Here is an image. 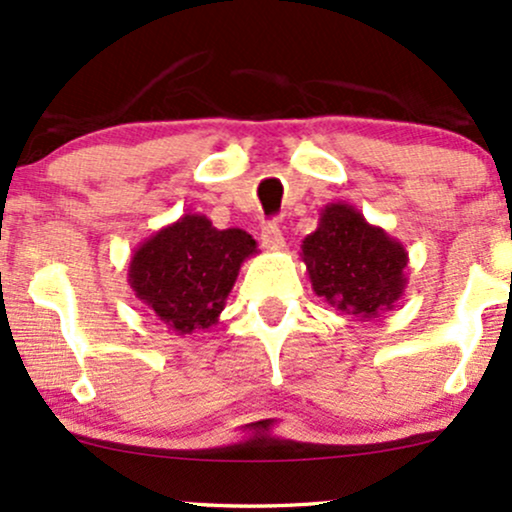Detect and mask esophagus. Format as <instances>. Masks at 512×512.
<instances>
[{"label":"esophagus","instance_id":"1","mask_svg":"<svg viewBox=\"0 0 512 512\" xmlns=\"http://www.w3.org/2000/svg\"><path fill=\"white\" fill-rule=\"evenodd\" d=\"M260 240L262 245L267 250H281L283 248V233L276 224H267L260 233Z\"/></svg>","mask_w":512,"mask_h":512}]
</instances>
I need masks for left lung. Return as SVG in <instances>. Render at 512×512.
Here are the masks:
<instances>
[{
	"mask_svg": "<svg viewBox=\"0 0 512 512\" xmlns=\"http://www.w3.org/2000/svg\"><path fill=\"white\" fill-rule=\"evenodd\" d=\"M312 291L336 310L372 319L389 312L408 286V252L360 209L329 202L317 229L300 245Z\"/></svg>",
	"mask_w": 512,
	"mask_h": 512,
	"instance_id": "8db88e82",
	"label": "left lung"
}]
</instances>
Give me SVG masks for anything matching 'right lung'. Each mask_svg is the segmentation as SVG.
Wrapping results in <instances>:
<instances>
[{
	"instance_id": "obj_1",
	"label": "right lung",
	"mask_w": 512,
	"mask_h": 512,
	"mask_svg": "<svg viewBox=\"0 0 512 512\" xmlns=\"http://www.w3.org/2000/svg\"><path fill=\"white\" fill-rule=\"evenodd\" d=\"M255 252L250 233L219 231L205 214L188 212L133 250L128 283L171 334H197L219 322L240 264Z\"/></svg>"
}]
</instances>
